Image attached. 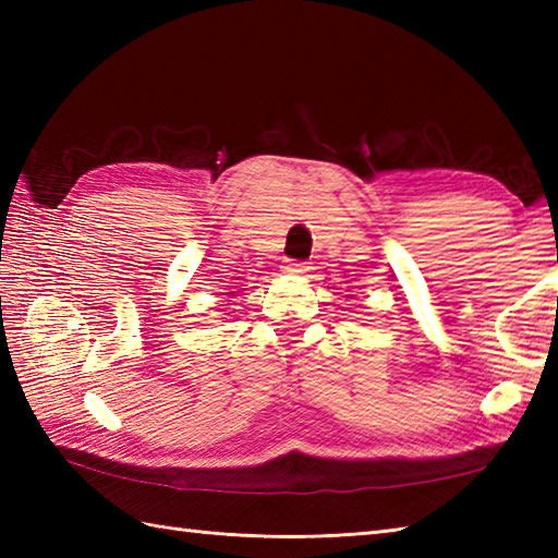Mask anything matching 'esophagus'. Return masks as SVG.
<instances>
[{"instance_id": "esophagus-1", "label": "esophagus", "mask_w": 558, "mask_h": 558, "mask_svg": "<svg viewBox=\"0 0 558 558\" xmlns=\"http://www.w3.org/2000/svg\"><path fill=\"white\" fill-rule=\"evenodd\" d=\"M282 270L290 272V276H302V272L310 270V266L302 264V260H286V266H282Z\"/></svg>"}]
</instances>
